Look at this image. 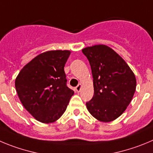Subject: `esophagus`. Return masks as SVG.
<instances>
[{"instance_id": "34e87169", "label": "esophagus", "mask_w": 153, "mask_h": 153, "mask_svg": "<svg viewBox=\"0 0 153 153\" xmlns=\"http://www.w3.org/2000/svg\"><path fill=\"white\" fill-rule=\"evenodd\" d=\"M81 88H82V85H81L80 83L78 84V86L76 87V92H79L81 89Z\"/></svg>"}]
</instances>
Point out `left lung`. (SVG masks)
Segmentation results:
<instances>
[{
  "label": "left lung",
  "mask_w": 153,
  "mask_h": 153,
  "mask_svg": "<svg viewBox=\"0 0 153 153\" xmlns=\"http://www.w3.org/2000/svg\"><path fill=\"white\" fill-rule=\"evenodd\" d=\"M89 60L94 95L86 103L89 112L102 122L120 117L131 103L137 86L134 72L118 54L105 45L82 50Z\"/></svg>",
  "instance_id": "left-lung-1"
}]
</instances>
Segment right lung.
<instances>
[{"instance_id": "obj_1", "label": "right lung", "mask_w": 153, "mask_h": 153, "mask_svg": "<svg viewBox=\"0 0 153 153\" xmlns=\"http://www.w3.org/2000/svg\"><path fill=\"white\" fill-rule=\"evenodd\" d=\"M71 51L56 50L42 53L22 67L15 80L22 105L45 124L61 117L74 92L67 86L64 67Z\"/></svg>"}]
</instances>
